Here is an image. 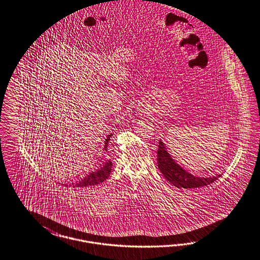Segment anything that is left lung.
<instances>
[{"label": "left lung", "instance_id": "1", "mask_svg": "<svg viewBox=\"0 0 260 260\" xmlns=\"http://www.w3.org/2000/svg\"><path fill=\"white\" fill-rule=\"evenodd\" d=\"M157 164L159 170L161 171L165 179L178 188L182 187L190 189L203 187L213 183L220 177V175L209 178L193 176L172 158L171 154L167 151L165 144L161 140L159 141L157 150Z\"/></svg>", "mask_w": 260, "mask_h": 260}]
</instances>
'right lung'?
Here are the masks:
<instances>
[{"instance_id": "1", "label": "right lung", "mask_w": 260, "mask_h": 260, "mask_svg": "<svg viewBox=\"0 0 260 260\" xmlns=\"http://www.w3.org/2000/svg\"><path fill=\"white\" fill-rule=\"evenodd\" d=\"M113 134L108 135L106 141H105V146H104V150L108 152V145L111 140ZM112 167H113V162L109 159L106 161H102L101 166L98 169H95L94 171H91L89 174H87L83 179L75 183L74 187H86V186H92V185H97L100 184L103 181H106L108 177L110 176L112 172Z\"/></svg>"}]
</instances>
